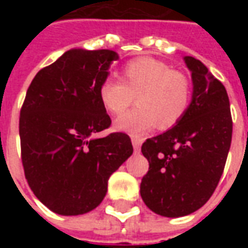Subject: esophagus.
Listing matches in <instances>:
<instances>
[{"label":"esophagus","instance_id":"34e87169","mask_svg":"<svg viewBox=\"0 0 248 248\" xmlns=\"http://www.w3.org/2000/svg\"><path fill=\"white\" fill-rule=\"evenodd\" d=\"M131 143H133V147H134L135 153H140V145H142V140H140V138H133V140H131Z\"/></svg>","mask_w":248,"mask_h":248}]
</instances>
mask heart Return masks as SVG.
Here are the masks:
<instances>
[{"label": "heart", "instance_id": "obj_1", "mask_svg": "<svg viewBox=\"0 0 248 248\" xmlns=\"http://www.w3.org/2000/svg\"><path fill=\"white\" fill-rule=\"evenodd\" d=\"M108 78L98 89L103 108L119 115L137 99V108L115 121V129L142 138L153 127L167 130L185 117L191 103V82L186 74L165 62L140 57L129 61L119 74Z\"/></svg>", "mask_w": 248, "mask_h": 248}]
</instances>
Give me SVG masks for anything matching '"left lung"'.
<instances>
[{
	"label": "left lung",
	"mask_w": 248,
	"mask_h": 248,
	"mask_svg": "<svg viewBox=\"0 0 248 248\" xmlns=\"http://www.w3.org/2000/svg\"><path fill=\"white\" fill-rule=\"evenodd\" d=\"M191 71L192 99L179 122L149 138L142 154L149 171L140 197L151 211L177 218L197 211L218 186L231 146L232 118L222 82L194 57H185Z\"/></svg>",
	"instance_id": "8db88e82"
}]
</instances>
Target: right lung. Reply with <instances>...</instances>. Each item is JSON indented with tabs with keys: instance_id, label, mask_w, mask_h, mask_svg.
Returning <instances> with one entry per match:
<instances>
[{
	"instance_id": "obj_1",
	"label": "right lung",
	"mask_w": 248,
	"mask_h": 248,
	"mask_svg": "<svg viewBox=\"0 0 248 248\" xmlns=\"http://www.w3.org/2000/svg\"><path fill=\"white\" fill-rule=\"evenodd\" d=\"M118 60L113 50L71 49L41 69L19 113L21 159L31 191L60 215L92 211L110 175L133 154L124 133L94 138L111 119L98 89Z\"/></svg>"
}]
</instances>
